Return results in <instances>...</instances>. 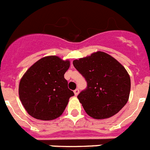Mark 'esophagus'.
Returning a JSON list of instances; mask_svg holds the SVG:
<instances>
[{"label": "esophagus", "instance_id": "esophagus-1", "mask_svg": "<svg viewBox=\"0 0 150 150\" xmlns=\"http://www.w3.org/2000/svg\"><path fill=\"white\" fill-rule=\"evenodd\" d=\"M74 93H75V96H77L78 94H79V89H75V90H74Z\"/></svg>", "mask_w": 150, "mask_h": 150}]
</instances>
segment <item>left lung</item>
<instances>
[{
	"label": "left lung",
	"mask_w": 150,
	"mask_h": 150,
	"mask_svg": "<svg viewBox=\"0 0 150 150\" xmlns=\"http://www.w3.org/2000/svg\"><path fill=\"white\" fill-rule=\"evenodd\" d=\"M85 78L87 86L78 95L86 112L94 119L114 116L125 105L131 90V79L123 65L105 52L73 61Z\"/></svg>",
	"instance_id": "8db88e82"
}]
</instances>
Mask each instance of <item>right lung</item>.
<instances>
[{
	"mask_svg": "<svg viewBox=\"0 0 150 150\" xmlns=\"http://www.w3.org/2000/svg\"><path fill=\"white\" fill-rule=\"evenodd\" d=\"M70 62L56 56L43 57L32 65L20 80L19 99L29 115L51 120L64 112L74 96L67 87L64 74Z\"/></svg>",
	"mask_w": 150,
	"mask_h": 150,
	"instance_id": "right-lung-1",
	"label": "right lung"
}]
</instances>
